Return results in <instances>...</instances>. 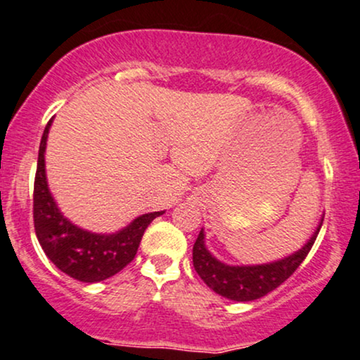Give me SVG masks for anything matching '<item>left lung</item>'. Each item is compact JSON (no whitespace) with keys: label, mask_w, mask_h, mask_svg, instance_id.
I'll return each mask as SVG.
<instances>
[{"label":"left lung","mask_w":360,"mask_h":360,"mask_svg":"<svg viewBox=\"0 0 360 360\" xmlns=\"http://www.w3.org/2000/svg\"><path fill=\"white\" fill-rule=\"evenodd\" d=\"M320 227L322 224L298 252L276 263L261 266H227L219 263L205 249L204 231H200L193 244V268L205 285L221 297L234 300V302H252L276 290L297 271L298 266L305 261L314 246Z\"/></svg>","instance_id":"left-lung-1"}]
</instances>
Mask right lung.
I'll list each match as a JSON object with an SVG mask.
<instances>
[{"mask_svg": "<svg viewBox=\"0 0 360 360\" xmlns=\"http://www.w3.org/2000/svg\"><path fill=\"white\" fill-rule=\"evenodd\" d=\"M52 120L46 122L38 150L33 185V224L46 257L60 271L84 283L103 281L126 268L136 256L146 227L163 212L145 214L117 234L103 236L79 229L60 214L49 192L45 176V145Z\"/></svg>", "mask_w": 360, "mask_h": 360, "instance_id": "1", "label": "right lung"}]
</instances>
